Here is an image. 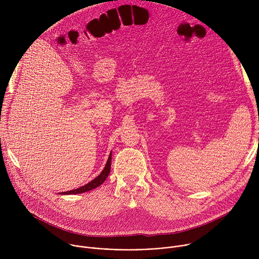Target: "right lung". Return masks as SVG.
<instances>
[{
  "label": "right lung",
  "instance_id": "1",
  "mask_svg": "<svg viewBox=\"0 0 259 259\" xmlns=\"http://www.w3.org/2000/svg\"><path fill=\"white\" fill-rule=\"evenodd\" d=\"M110 162H112V158H110V159L108 158V160H107V162H106V165H105L104 169L102 170V172H101L95 179H93L92 181L88 182V183L86 184V186L81 187L80 189L76 190V192H77V193L88 192V191H91V190H93V189L99 187L100 184H102V183L104 182V180L106 179V177L108 176V174H109V171H110Z\"/></svg>",
  "mask_w": 259,
  "mask_h": 259
}]
</instances>
